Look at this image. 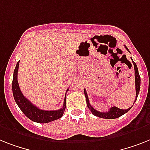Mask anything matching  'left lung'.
<instances>
[{"instance_id": "8db88e82", "label": "left lung", "mask_w": 150, "mask_h": 150, "mask_svg": "<svg viewBox=\"0 0 150 150\" xmlns=\"http://www.w3.org/2000/svg\"><path fill=\"white\" fill-rule=\"evenodd\" d=\"M125 48L129 52V50H128V48L125 46ZM131 60L133 61V64L134 65V70H135V86H136V100H135L134 103L136 102V100L137 99V96H138V94L139 93V89H140V76H139V71H138V68H137V64L133 60V59L131 58ZM84 94H85V97H86V104H87V107L90 109V110L91 111L93 114L96 116V117H100V118H103V119H116L118 118V117H121L122 115L125 114L126 112H128L131 108L132 106L129 107V108L127 109V110H122V109H120L117 106H112L110 109V110L108 112H99V111L96 110L90 104V102H89V99L88 96H87V93H86V90L84 89ZM133 103V104H134Z\"/></svg>"}]
</instances>
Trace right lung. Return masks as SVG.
<instances>
[{
	"label": "right lung",
	"mask_w": 150,
	"mask_h": 150,
	"mask_svg": "<svg viewBox=\"0 0 150 150\" xmlns=\"http://www.w3.org/2000/svg\"><path fill=\"white\" fill-rule=\"evenodd\" d=\"M19 62L20 61L17 62L14 71H13L12 91H13V98L15 100L17 106L21 109V110L30 120H31L33 122H39V123H47V122H50L51 121L60 119L64 115V110L66 108V96L64 101V106L61 109L57 110H40L38 107L32 104L31 103L23 96L19 87V84L17 81ZM68 90L69 89H67V91H68Z\"/></svg>",
	"instance_id": "right-lung-1"
}]
</instances>
